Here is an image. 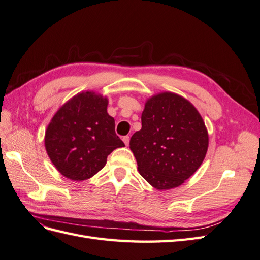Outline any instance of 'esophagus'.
Segmentation results:
<instances>
[{
  "label": "esophagus",
  "mask_w": 260,
  "mask_h": 260,
  "mask_svg": "<svg viewBox=\"0 0 260 260\" xmlns=\"http://www.w3.org/2000/svg\"><path fill=\"white\" fill-rule=\"evenodd\" d=\"M122 141H123V143L128 146V145H129V141H130L129 136H125V137H123V138H122Z\"/></svg>",
  "instance_id": "esophagus-1"
}]
</instances>
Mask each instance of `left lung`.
Here are the masks:
<instances>
[{"mask_svg": "<svg viewBox=\"0 0 260 260\" xmlns=\"http://www.w3.org/2000/svg\"><path fill=\"white\" fill-rule=\"evenodd\" d=\"M142 128L130 139L138 170L157 190L184 183L208 149V131L198 109L183 96L160 92L146 100Z\"/></svg>", "mask_w": 260, "mask_h": 260, "instance_id": "left-lung-1", "label": "left lung"}]
</instances>
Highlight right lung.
<instances>
[{
  "label": "right lung",
  "instance_id": "obj_1",
  "mask_svg": "<svg viewBox=\"0 0 260 260\" xmlns=\"http://www.w3.org/2000/svg\"><path fill=\"white\" fill-rule=\"evenodd\" d=\"M108 99L94 91L76 94L54 114L45 130L44 145L60 175L73 181L92 178L107 156L124 144L107 113Z\"/></svg>",
  "mask_w": 260,
  "mask_h": 260
}]
</instances>
